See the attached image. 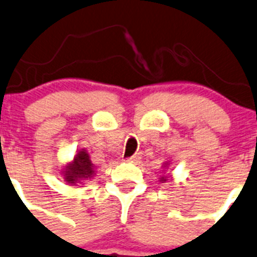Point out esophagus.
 Wrapping results in <instances>:
<instances>
[{
  "label": "esophagus",
  "mask_w": 257,
  "mask_h": 257,
  "mask_svg": "<svg viewBox=\"0 0 257 257\" xmlns=\"http://www.w3.org/2000/svg\"><path fill=\"white\" fill-rule=\"evenodd\" d=\"M140 156L139 155H133L131 156V158L126 159V161H129V163H137V161H139Z\"/></svg>",
  "instance_id": "34e87169"
}]
</instances>
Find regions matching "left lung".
<instances>
[{"label": "left lung", "mask_w": 257, "mask_h": 257, "mask_svg": "<svg viewBox=\"0 0 257 257\" xmlns=\"http://www.w3.org/2000/svg\"><path fill=\"white\" fill-rule=\"evenodd\" d=\"M167 165H169V164H167V163L164 165V167H165V169H166V167H167ZM169 177H170V175H169V174H167V175H165V176H160V182H163V183H164V182H166V181L169 180Z\"/></svg>", "instance_id": "left-lung-1"}]
</instances>
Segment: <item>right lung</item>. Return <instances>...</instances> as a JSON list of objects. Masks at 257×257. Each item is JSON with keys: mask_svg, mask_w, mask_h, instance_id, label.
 <instances>
[{"mask_svg": "<svg viewBox=\"0 0 257 257\" xmlns=\"http://www.w3.org/2000/svg\"><path fill=\"white\" fill-rule=\"evenodd\" d=\"M94 175V166L85 149L80 150L74 156V161L69 164L64 171L65 182L69 185H76L85 180H90Z\"/></svg>", "mask_w": 257, "mask_h": 257, "instance_id": "right-lung-1", "label": "right lung"}]
</instances>
